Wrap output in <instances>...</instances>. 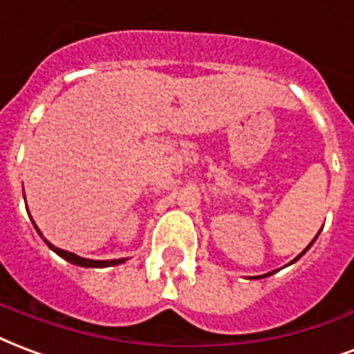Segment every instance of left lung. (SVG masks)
I'll list each match as a JSON object with an SVG mask.
<instances>
[{
	"instance_id": "left-lung-1",
	"label": "left lung",
	"mask_w": 354,
	"mask_h": 354,
	"mask_svg": "<svg viewBox=\"0 0 354 354\" xmlns=\"http://www.w3.org/2000/svg\"><path fill=\"white\" fill-rule=\"evenodd\" d=\"M317 234H319V232H317ZM317 238V236H315ZM315 238H313V242H315ZM313 242H311V243H313ZM311 243H310V245H308V248H306V250H304L302 251V253H300V255H298V257L297 259H295V261H292V263H297V261H298V259H300V257H302V255H304V253H306V251H308V250H310V248H311ZM292 263H290V264H292ZM272 274H274V272H268V274H264V276H261V277H266V276H272Z\"/></svg>"
}]
</instances>
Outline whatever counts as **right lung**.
I'll list each match as a JSON object with an SVG mask.
<instances>
[{
    "mask_svg": "<svg viewBox=\"0 0 354 354\" xmlns=\"http://www.w3.org/2000/svg\"><path fill=\"white\" fill-rule=\"evenodd\" d=\"M35 229H37V225H35ZM37 232L41 234V230L39 229H37ZM41 238H43V234H41ZM43 240L46 242V245H48V248L54 251V253H57V255H59V257L65 259V261H69L71 264L84 266V268H106V266H116V264H122L127 261V259H112V261H93V259H84V257H78V255H75V253H71V251L59 250V248H56V245H52V243L48 242L46 238H43Z\"/></svg>",
    "mask_w": 354,
    "mask_h": 354,
    "instance_id": "1",
    "label": "right lung"
}]
</instances>
